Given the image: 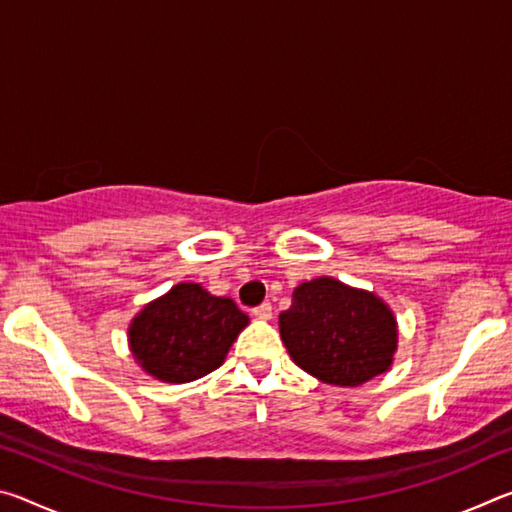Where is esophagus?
Instances as JSON below:
<instances>
[{
	"label": "esophagus",
	"instance_id": "1",
	"mask_svg": "<svg viewBox=\"0 0 512 512\" xmlns=\"http://www.w3.org/2000/svg\"><path fill=\"white\" fill-rule=\"evenodd\" d=\"M271 314H273L271 302H262V305H257V307L253 309V316H255V318H262V320L271 318Z\"/></svg>",
	"mask_w": 512,
	"mask_h": 512
}]
</instances>
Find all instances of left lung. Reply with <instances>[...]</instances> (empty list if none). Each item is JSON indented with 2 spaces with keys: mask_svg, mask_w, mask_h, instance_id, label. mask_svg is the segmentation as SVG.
I'll return each mask as SVG.
<instances>
[{
  "mask_svg": "<svg viewBox=\"0 0 512 512\" xmlns=\"http://www.w3.org/2000/svg\"><path fill=\"white\" fill-rule=\"evenodd\" d=\"M291 359L334 386H359L386 372L397 348V325L384 302L332 277L300 284L280 314Z\"/></svg>",
  "mask_w": 512,
  "mask_h": 512,
  "instance_id": "8db88e82",
  "label": "left lung"
}]
</instances>
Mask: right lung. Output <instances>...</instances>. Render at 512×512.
<instances>
[{
    "instance_id": "1",
    "label": "right lung",
    "mask_w": 512,
    "mask_h": 512,
    "mask_svg": "<svg viewBox=\"0 0 512 512\" xmlns=\"http://www.w3.org/2000/svg\"><path fill=\"white\" fill-rule=\"evenodd\" d=\"M248 316L230 298L210 296L201 284H176L146 305L128 329L131 350L155 379L185 384L216 370Z\"/></svg>"
}]
</instances>
